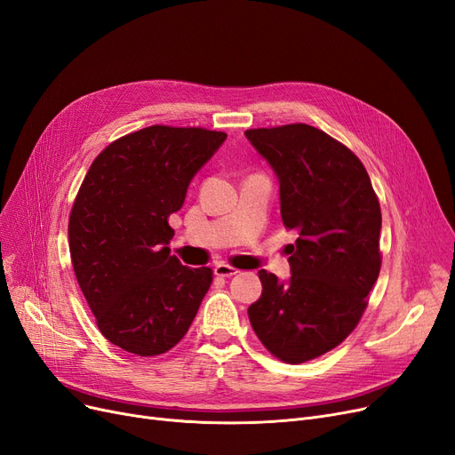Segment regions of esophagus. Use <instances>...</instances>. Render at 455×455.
Returning a JSON list of instances; mask_svg holds the SVG:
<instances>
[{"label":"esophagus","instance_id":"obj_1","mask_svg":"<svg viewBox=\"0 0 455 455\" xmlns=\"http://www.w3.org/2000/svg\"><path fill=\"white\" fill-rule=\"evenodd\" d=\"M213 273H215L217 276H232V275L240 273V271L235 269V267H232V266H228V264H223V262H220V264H217V266L213 267Z\"/></svg>","mask_w":455,"mask_h":455}]
</instances>
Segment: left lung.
<instances>
[{
	"label": "left lung",
	"instance_id": "8db88e82",
	"mask_svg": "<svg viewBox=\"0 0 455 455\" xmlns=\"http://www.w3.org/2000/svg\"><path fill=\"white\" fill-rule=\"evenodd\" d=\"M279 180L281 217L299 234L290 279L259 271L249 322L260 342L298 364L337 347L359 323L381 267V210L349 148L308 124L245 132Z\"/></svg>",
	"mask_w": 455,
	"mask_h": 455
}]
</instances>
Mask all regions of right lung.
I'll use <instances>...</instances> for the list:
<instances>
[{
    "label": "right lung",
    "instance_id": "right-lung-1",
    "mask_svg": "<svg viewBox=\"0 0 455 455\" xmlns=\"http://www.w3.org/2000/svg\"><path fill=\"white\" fill-rule=\"evenodd\" d=\"M225 132L148 126L98 154L68 223L76 279L104 337L152 357L179 344L212 284L210 267L171 256L169 215Z\"/></svg>",
    "mask_w": 455,
    "mask_h": 455
}]
</instances>
